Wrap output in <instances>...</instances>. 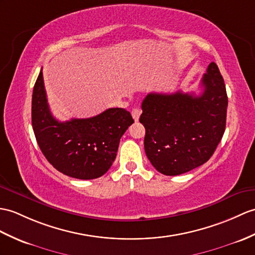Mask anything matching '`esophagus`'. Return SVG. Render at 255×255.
I'll use <instances>...</instances> for the list:
<instances>
[{
	"label": "esophagus",
	"instance_id": "obj_1",
	"mask_svg": "<svg viewBox=\"0 0 255 255\" xmlns=\"http://www.w3.org/2000/svg\"><path fill=\"white\" fill-rule=\"evenodd\" d=\"M131 115H132V117H133L134 122H138V121H139V117H140V115H141V110L138 109V108L133 109V110L131 111Z\"/></svg>",
	"mask_w": 255,
	"mask_h": 255
}]
</instances>
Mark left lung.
Segmentation results:
<instances>
[{"label":"left lung","instance_id":"obj_1","mask_svg":"<svg viewBox=\"0 0 255 255\" xmlns=\"http://www.w3.org/2000/svg\"><path fill=\"white\" fill-rule=\"evenodd\" d=\"M203 92L149 93L142 101L144 151L159 173L185 174L208 162L226 127L228 98L217 65L212 62L201 80Z\"/></svg>","mask_w":255,"mask_h":255}]
</instances>
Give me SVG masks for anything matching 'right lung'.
<instances>
[{
	"instance_id": "obj_1",
	"label": "right lung",
	"mask_w": 255,
	"mask_h": 255,
	"mask_svg": "<svg viewBox=\"0 0 255 255\" xmlns=\"http://www.w3.org/2000/svg\"><path fill=\"white\" fill-rule=\"evenodd\" d=\"M31 122L40 150L53 167L77 179L103 176L115 161L122 135L133 123L125 109H109L94 117L58 122L53 117L42 69L32 92Z\"/></svg>"
}]
</instances>
